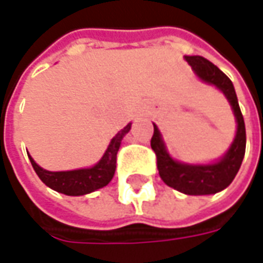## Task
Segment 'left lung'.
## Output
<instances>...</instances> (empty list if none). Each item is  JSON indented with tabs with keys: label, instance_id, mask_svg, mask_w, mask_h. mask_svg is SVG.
I'll return each mask as SVG.
<instances>
[{
	"label": "left lung",
	"instance_id": "8db88e82",
	"mask_svg": "<svg viewBox=\"0 0 263 263\" xmlns=\"http://www.w3.org/2000/svg\"><path fill=\"white\" fill-rule=\"evenodd\" d=\"M184 59L192 66V69L200 80L217 87L226 96L237 121L235 138L231 146L220 159L205 165L184 163L173 159L166 149V143L162 138L159 128L155 124L151 146L156 154L160 179L169 187H173L180 193L190 194V196L215 194L231 184L241 167L245 155V145H247L245 122L231 80L210 60L204 59L203 56H184Z\"/></svg>",
	"mask_w": 263,
	"mask_h": 263
}]
</instances>
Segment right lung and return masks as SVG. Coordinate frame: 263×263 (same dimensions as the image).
I'll return each instance as SVG.
<instances>
[{
	"mask_svg": "<svg viewBox=\"0 0 263 263\" xmlns=\"http://www.w3.org/2000/svg\"><path fill=\"white\" fill-rule=\"evenodd\" d=\"M131 125L132 122H129L124 129H121L111 139L108 148L104 152L103 158L91 167L66 172H50L37 165L31 155H28V156H29V160H31L32 166L39 179L48 187L58 193L66 194V196H84V194L92 193L98 189L107 186L112 180L115 167H117L118 149H120L124 137L131 129Z\"/></svg>",
	"mask_w": 263,
	"mask_h": 263,
	"instance_id": "obj_1",
	"label": "right lung"
}]
</instances>
